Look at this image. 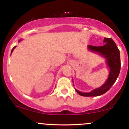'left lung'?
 <instances>
[{
  "mask_svg": "<svg viewBox=\"0 0 129 129\" xmlns=\"http://www.w3.org/2000/svg\"><path fill=\"white\" fill-rule=\"evenodd\" d=\"M105 45L100 47L88 45V48L93 52L99 53L106 59L107 66L110 69L109 77L106 83L101 87L88 93H82L75 89L76 92L82 96H98L104 94L112 87L119 76L121 69V60L119 50L115 42L111 38L104 39Z\"/></svg>",
  "mask_w": 129,
  "mask_h": 129,
  "instance_id": "8db88e82",
  "label": "left lung"
}]
</instances>
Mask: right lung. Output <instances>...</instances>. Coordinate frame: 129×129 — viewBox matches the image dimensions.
I'll return each mask as SVG.
<instances>
[{
  "mask_svg": "<svg viewBox=\"0 0 129 129\" xmlns=\"http://www.w3.org/2000/svg\"><path fill=\"white\" fill-rule=\"evenodd\" d=\"M20 41H21V40H19V42H20ZM16 48V47H13V48L12 49V50H11V53H12V52L13 51V50H14V48Z\"/></svg>",
  "mask_w": 129,
  "mask_h": 129,
  "instance_id": "obj_1",
  "label": "right lung"
}]
</instances>
